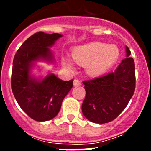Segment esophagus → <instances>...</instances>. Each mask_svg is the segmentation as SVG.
<instances>
[{"label": "esophagus", "instance_id": "obj_1", "mask_svg": "<svg viewBox=\"0 0 151 151\" xmlns=\"http://www.w3.org/2000/svg\"><path fill=\"white\" fill-rule=\"evenodd\" d=\"M73 85H74V87H78L79 85H81V82L78 79H74V81H73Z\"/></svg>", "mask_w": 151, "mask_h": 151}]
</instances>
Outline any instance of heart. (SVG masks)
Returning a JSON list of instances; mask_svg holds the SVG:
<instances>
[{
  "label": "heart",
  "instance_id": "heart-1",
  "mask_svg": "<svg viewBox=\"0 0 151 151\" xmlns=\"http://www.w3.org/2000/svg\"><path fill=\"white\" fill-rule=\"evenodd\" d=\"M119 50L116 45L101 42H90L75 47L72 50V58L76 63L85 65V73L92 77L100 76L109 70L118 60ZM63 66L73 72L74 64L69 57L62 58Z\"/></svg>",
  "mask_w": 151,
  "mask_h": 151
}]
</instances>
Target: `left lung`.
<instances>
[{
    "mask_svg": "<svg viewBox=\"0 0 151 151\" xmlns=\"http://www.w3.org/2000/svg\"><path fill=\"white\" fill-rule=\"evenodd\" d=\"M126 58L113 73L83 82L86 96L82 110L87 119L106 123L115 119L126 107L135 88L134 61L125 47Z\"/></svg>",
    "mask_w": 151,
    "mask_h": 151,
    "instance_id": "1",
    "label": "left lung"
}]
</instances>
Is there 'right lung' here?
<instances>
[{
  "label": "right lung",
  "mask_w": 151,
  "mask_h": 151,
  "mask_svg": "<svg viewBox=\"0 0 151 151\" xmlns=\"http://www.w3.org/2000/svg\"><path fill=\"white\" fill-rule=\"evenodd\" d=\"M61 37L63 35L58 33H35L21 45L13 61V95L21 109L38 122L54 118L73 88V80L63 81L50 71L45 76H35L32 73L38 62L54 63L55 57L50 47Z\"/></svg>",
  "instance_id": "1"
}]
</instances>
